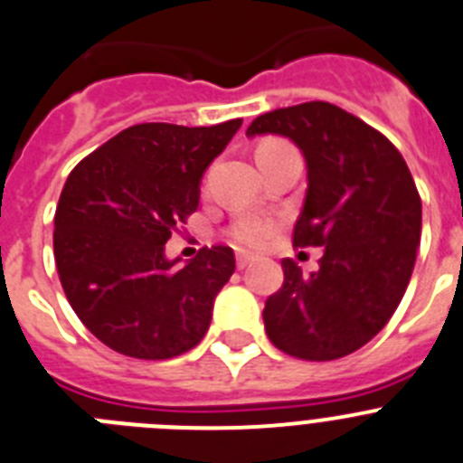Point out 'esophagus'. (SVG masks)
<instances>
[{
  "instance_id": "obj_1",
  "label": "esophagus",
  "mask_w": 463,
  "mask_h": 463,
  "mask_svg": "<svg viewBox=\"0 0 463 463\" xmlns=\"http://www.w3.org/2000/svg\"><path fill=\"white\" fill-rule=\"evenodd\" d=\"M250 264H252V257L250 255H243V252H239V255H236V267H239V269L250 267Z\"/></svg>"
}]
</instances>
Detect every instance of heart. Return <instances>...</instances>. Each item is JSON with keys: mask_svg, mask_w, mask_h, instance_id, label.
I'll return each mask as SVG.
<instances>
[{"mask_svg": "<svg viewBox=\"0 0 463 463\" xmlns=\"http://www.w3.org/2000/svg\"><path fill=\"white\" fill-rule=\"evenodd\" d=\"M282 141H264L260 148H271ZM273 232V222L264 218H257V215H243L236 222H232L229 227V239L236 248H243V250H260L261 245L267 243L269 236Z\"/></svg>", "mask_w": 463, "mask_h": 463, "instance_id": "1", "label": "heart"}]
</instances>
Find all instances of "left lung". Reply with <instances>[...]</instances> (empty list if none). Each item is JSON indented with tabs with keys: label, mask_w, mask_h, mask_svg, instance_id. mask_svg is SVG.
<instances>
[{
	"label": "left lung",
	"mask_w": 463,
	"mask_h": 463,
	"mask_svg": "<svg viewBox=\"0 0 463 463\" xmlns=\"http://www.w3.org/2000/svg\"><path fill=\"white\" fill-rule=\"evenodd\" d=\"M245 134H280L304 153L308 190L292 243L325 248L310 276L282 260V288L264 306L267 336L308 362L345 357L390 322L411 282L422 202L406 159L378 129L326 101L264 113Z\"/></svg>",
	"instance_id": "1"
}]
</instances>
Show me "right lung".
Listing matches in <instances>:
<instances>
[{
  "label": "right lung",
  "instance_id": "obj_1",
  "mask_svg": "<svg viewBox=\"0 0 463 463\" xmlns=\"http://www.w3.org/2000/svg\"><path fill=\"white\" fill-rule=\"evenodd\" d=\"M241 122H143L69 174L55 211L57 273L80 322L110 350L171 359L206 336L234 250L213 245L178 267L165 243L196 211L203 171Z\"/></svg>",
  "mask_w": 463,
  "mask_h": 463
}]
</instances>
